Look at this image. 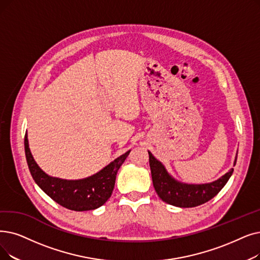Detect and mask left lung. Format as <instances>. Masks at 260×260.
Instances as JSON below:
<instances>
[{"label":"left lung","mask_w":260,"mask_h":260,"mask_svg":"<svg viewBox=\"0 0 260 260\" xmlns=\"http://www.w3.org/2000/svg\"><path fill=\"white\" fill-rule=\"evenodd\" d=\"M149 156L153 186L156 193L167 204L176 207L189 208L204 204L220 192L234 172V169L232 168L228 173L211 183L186 184L178 182L172 175L169 174L165 166L156 159L150 151ZM236 161L237 156L234 166L236 165Z\"/></svg>","instance_id":"obj_1"}]
</instances>
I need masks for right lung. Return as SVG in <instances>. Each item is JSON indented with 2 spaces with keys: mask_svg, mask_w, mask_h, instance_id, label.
I'll use <instances>...</instances> for the list:
<instances>
[{
  "mask_svg": "<svg viewBox=\"0 0 260 260\" xmlns=\"http://www.w3.org/2000/svg\"><path fill=\"white\" fill-rule=\"evenodd\" d=\"M26 161L29 172L44 193L62 207L74 211L93 210L105 204L115 187L116 176L129 151L116 158L98 173L82 179H62L41 170L30 153L27 133L24 138Z\"/></svg>",
  "mask_w": 260,
  "mask_h": 260,
  "instance_id": "add662e5",
  "label": "right lung"
}]
</instances>
